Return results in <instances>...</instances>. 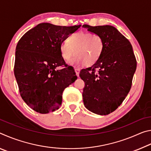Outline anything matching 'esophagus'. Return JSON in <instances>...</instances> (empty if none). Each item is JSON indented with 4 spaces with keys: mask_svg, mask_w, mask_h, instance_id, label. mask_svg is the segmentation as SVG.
I'll return each instance as SVG.
<instances>
[{
    "mask_svg": "<svg viewBox=\"0 0 151 151\" xmlns=\"http://www.w3.org/2000/svg\"><path fill=\"white\" fill-rule=\"evenodd\" d=\"M75 73H76V76H79V73H80V69L79 68H75Z\"/></svg>",
    "mask_w": 151,
    "mask_h": 151,
    "instance_id": "34e87169",
    "label": "esophagus"
}]
</instances>
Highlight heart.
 I'll use <instances>...</instances> for the list:
<instances>
[{
	"label": "heart",
	"mask_w": 151,
	"mask_h": 151,
	"mask_svg": "<svg viewBox=\"0 0 151 151\" xmlns=\"http://www.w3.org/2000/svg\"><path fill=\"white\" fill-rule=\"evenodd\" d=\"M104 50V42L101 36L91 32H78L71 35L66 42L61 44V57L69 62L76 55L71 63L74 65L92 66L99 60Z\"/></svg>",
	"instance_id": "b5f03b06"
}]
</instances>
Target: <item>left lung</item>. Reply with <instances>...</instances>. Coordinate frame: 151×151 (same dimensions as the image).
Here are the masks:
<instances>
[{
  "label": "left lung",
  "instance_id": "obj_1",
  "mask_svg": "<svg viewBox=\"0 0 151 151\" xmlns=\"http://www.w3.org/2000/svg\"><path fill=\"white\" fill-rule=\"evenodd\" d=\"M83 28L101 36L104 42L99 60L79 75L85 83L84 105L92 112L106 115L115 111L129 93L136 58L131 42L115 27L84 24Z\"/></svg>",
  "mask_w": 151,
  "mask_h": 151
}]
</instances>
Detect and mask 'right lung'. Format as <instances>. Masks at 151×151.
Here are the masks:
<instances>
[{
  "mask_svg": "<svg viewBox=\"0 0 151 151\" xmlns=\"http://www.w3.org/2000/svg\"><path fill=\"white\" fill-rule=\"evenodd\" d=\"M81 25L39 24L22 36L15 52L14 73L20 96L30 108L41 114L53 112L62 104L63 92L77 76L61 57L60 47ZM65 65L61 70L58 66Z\"/></svg>",
  "mask_w": 151,
  "mask_h": 151,
  "instance_id": "right-lung-1",
  "label": "right lung"
}]
</instances>
